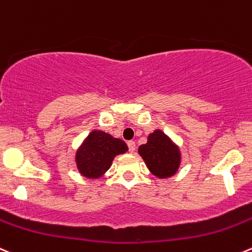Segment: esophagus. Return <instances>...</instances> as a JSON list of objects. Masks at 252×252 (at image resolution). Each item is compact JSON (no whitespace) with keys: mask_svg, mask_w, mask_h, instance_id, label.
Listing matches in <instances>:
<instances>
[{"mask_svg":"<svg viewBox=\"0 0 252 252\" xmlns=\"http://www.w3.org/2000/svg\"><path fill=\"white\" fill-rule=\"evenodd\" d=\"M135 148H136L135 141H133V140L128 141V149H129V151H130V153H134V151H135Z\"/></svg>","mask_w":252,"mask_h":252,"instance_id":"1","label":"esophagus"}]
</instances>
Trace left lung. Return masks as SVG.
I'll return each instance as SVG.
<instances>
[{
    "label": "left lung",
    "instance_id": "left-lung-1",
    "mask_svg": "<svg viewBox=\"0 0 252 252\" xmlns=\"http://www.w3.org/2000/svg\"><path fill=\"white\" fill-rule=\"evenodd\" d=\"M138 151L151 173L160 178L171 177L180 167V149L158 129L149 135L148 143L139 146Z\"/></svg>",
    "mask_w": 252,
    "mask_h": 252
}]
</instances>
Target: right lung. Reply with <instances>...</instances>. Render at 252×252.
Segmentation results:
<instances>
[{
  "mask_svg": "<svg viewBox=\"0 0 252 252\" xmlns=\"http://www.w3.org/2000/svg\"><path fill=\"white\" fill-rule=\"evenodd\" d=\"M126 150L128 146L121 139L102 130H94L77 150V168L87 178L101 177L111 167L113 158Z\"/></svg>",
  "mask_w": 252,
  "mask_h": 252,
  "instance_id": "add662e5",
  "label": "right lung"
}]
</instances>
